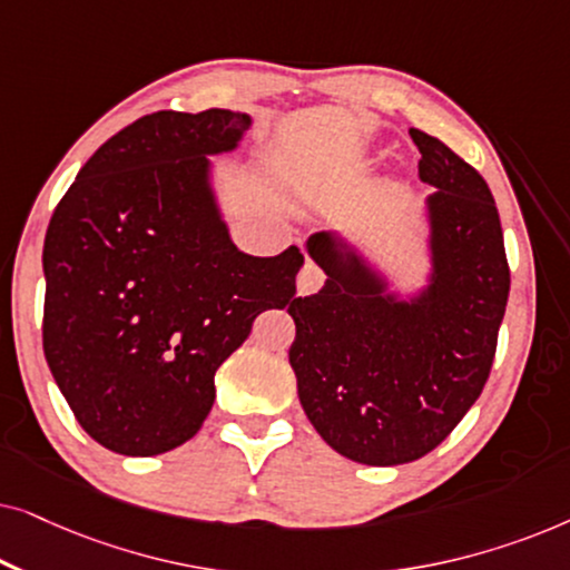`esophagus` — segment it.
<instances>
[{
	"mask_svg": "<svg viewBox=\"0 0 570 570\" xmlns=\"http://www.w3.org/2000/svg\"><path fill=\"white\" fill-rule=\"evenodd\" d=\"M295 285H298V295L316 293L318 287L324 285V272L318 269L314 262H306L298 272V279H295Z\"/></svg>",
	"mask_w": 570,
	"mask_h": 570,
	"instance_id": "1",
	"label": "esophagus"
}]
</instances>
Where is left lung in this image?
I'll list each match as a JSON object with an SVG mask.
<instances>
[{
  "label": "left lung",
  "instance_id": "obj_1",
  "mask_svg": "<svg viewBox=\"0 0 570 570\" xmlns=\"http://www.w3.org/2000/svg\"><path fill=\"white\" fill-rule=\"evenodd\" d=\"M410 137L420 181L435 189L420 207L423 283L396 287L361 238L318 230L306 252L324 287L287 306L303 412L337 454L368 466L425 456L478 402L511 285L485 178L441 139Z\"/></svg>",
  "mask_w": 570,
  "mask_h": 570
}]
</instances>
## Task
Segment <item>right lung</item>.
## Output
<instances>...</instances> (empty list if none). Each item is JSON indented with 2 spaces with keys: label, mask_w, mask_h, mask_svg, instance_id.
<instances>
[{
  "label": "right lung",
  "mask_w": 570,
  "mask_h": 570,
  "mask_svg": "<svg viewBox=\"0 0 570 570\" xmlns=\"http://www.w3.org/2000/svg\"><path fill=\"white\" fill-rule=\"evenodd\" d=\"M244 111H158L92 153L43 240V355L82 431L124 456L197 435L215 371L254 318L295 301L298 246L233 244L215 163L236 153Z\"/></svg>",
  "instance_id": "right-lung-1"
}]
</instances>
